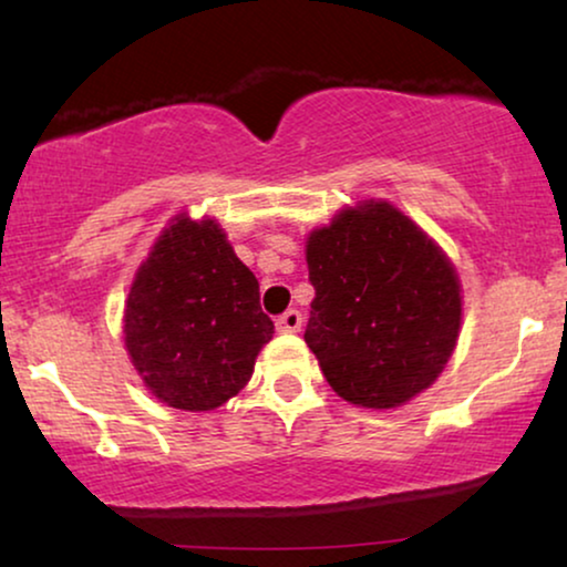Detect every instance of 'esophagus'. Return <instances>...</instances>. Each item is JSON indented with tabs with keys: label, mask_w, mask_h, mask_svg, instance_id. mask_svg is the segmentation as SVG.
<instances>
[{
	"label": "esophagus",
	"mask_w": 567,
	"mask_h": 567,
	"mask_svg": "<svg viewBox=\"0 0 567 567\" xmlns=\"http://www.w3.org/2000/svg\"><path fill=\"white\" fill-rule=\"evenodd\" d=\"M301 320H305V317H301L299 309H286V312L276 320V330L278 332H299Z\"/></svg>",
	"instance_id": "34e87169"
}]
</instances>
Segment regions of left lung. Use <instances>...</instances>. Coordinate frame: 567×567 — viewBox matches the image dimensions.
Masks as SVG:
<instances>
[{
    "label": "left lung",
    "instance_id": "8db88e82",
    "mask_svg": "<svg viewBox=\"0 0 567 567\" xmlns=\"http://www.w3.org/2000/svg\"><path fill=\"white\" fill-rule=\"evenodd\" d=\"M307 268L305 340L340 398L390 410L436 382L460 338V278L413 219L386 200L343 208L307 237Z\"/></svg>",
    "mask_w": 567,
    "mask_h": 567
}]
</instances>
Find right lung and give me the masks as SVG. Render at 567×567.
Here are the masks:
<instances>
[{
    "mask_svg": "<svg viewBox=\"0 0 567 567\" xmlns=\"http://www.w3.org/2000/svg\"><path fill=\"white\" fill-rule=\"evenodd\" d=\"M131 363L169 408L214 410L250 382L274 322L219 224L175 216L136 270L123 315Z\"/></svg>",
    "mask_w": 567,
    "mask_h": 567,
    "instance_id": "obj_1",
    "label": "right lung"
}]
</instances>
